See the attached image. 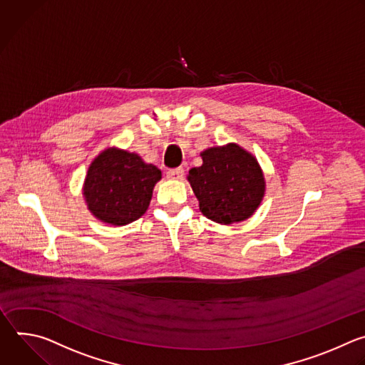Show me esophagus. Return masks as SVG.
Returning a JSON list of instances; mask_svg holds the SVG:
<instances>
[{"label":"esophagus","mask_w":365,"mask_h":365,"mask_svg":"<svg viewBox=\"0 0 365 365\" xmlns=\"http://www.w3.org/2000/svg\"><path fill=\"white\" fill-rule=\"evenodd\" d=\"M167 177H168L170 180H175V181L182 180V178H184V168L171 170V171H168V173H167Z\"/></svg>","instance_id":"34e87169"}]
</instances>
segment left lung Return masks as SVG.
<instances>
[{"instance_id":"1","label":"left lung","mask_w":365,"mask_h":365,"mask_svg":"<svg viewBox=\"0 0 365 365\" xmlns=\"http://www.w3.org/2000/svg\"><path fill=\"white\" fill-rule=\"evenodd\" d=\"M201 158L202 165L191 168L187 177L200 211L220 225L249 218L264 195L266 184L257 160L237 143L208 148Z\"/></svg>"}]
</instances>
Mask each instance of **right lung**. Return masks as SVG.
Here are the masks:
<instances>
[{
  "label": "right lung",
  "mask_w": 365,
  "mask_h": 365,
  "mask_svg": "<svg viewBox=\"0 0 365 365\" xmlns=\"http://www.w3.org/2000/svg\"><path fill=\"white\" fill-rule=\"evenodd\" d=\"M160 180L161 171L143 163L138 154L108 148L92 161L83 195L98 220L125 226L148 210L153 190Z\"/></svg>",
  "instance_id": "obj_1"
}]
</instances>
